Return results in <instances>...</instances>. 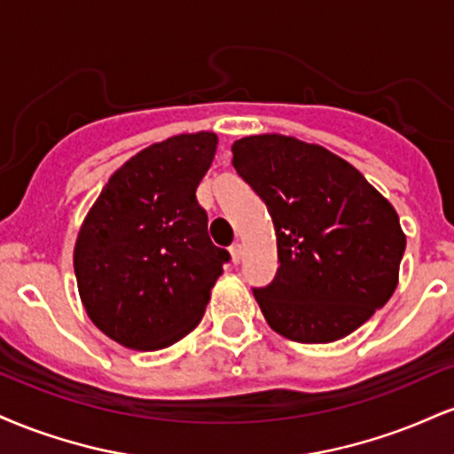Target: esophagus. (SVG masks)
Wrapping results in <instances>:
<instances>
[{
  "label": "esophagus",
  "instance_id": "34e87169",
  "mask_svg": "<svg viewBox=\"0 0 454 454\" xmlns=\"http://www.w3.org/2000/svg\"><path fill=\"white\" fill-rule=\"evenodd\" d=\"M231 256H232V262H234V264L241 262V258H243V245L239 243V241L231 245Z\"/></svg>",
  "mask_w": 454,
  "mask_h": 454
}]
</instances>
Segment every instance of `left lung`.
I'll list each match as a JSON object with an SVG mask.
<instances>
[{
	"instance_id": "1",
	"label": "left lung",
	"mask_w": 454,
	"mask_h": 454,
	"mask_svg": "<svg viewBox=\"0 0 454 454\" xmlns=\"http://www.w3.org/2000/svg\"><path fill=\"white\" fill-rule=\"evenodd\" d=\"M232 166L267 205L279 269L254 288L269 326L301 343L350 335L397 288L405 234L393 205L320 145L279 134L232 145Z\"/></svg>"
}]
</instances>
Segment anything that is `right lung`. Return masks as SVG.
Returning a JSON list of instances; mask_svg holds the SVG:
<instances>
[{
	"mask_svg": "<svg viewBox=\"0 0 454 454\" xmlns=\"http://www.w3.org/2000/svg\"><path fill=\"white\" fill-rule=\"evenodd\" d=\"M217 137L181 134L151 145L114 173L74 247L82 305L104 335L132 350L173 346L200 322L231 260L211 243L196 187Z\"/></svg>",
	"mask_w": 454,
	"mask_h": 454,
	"instance_id": "right-lung-1",
	"label": "right lung"
}]
</instances>
